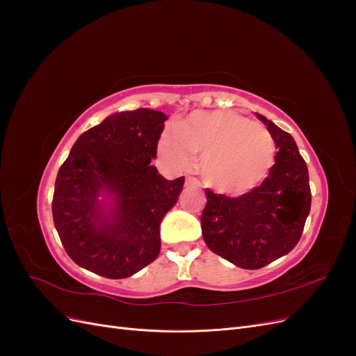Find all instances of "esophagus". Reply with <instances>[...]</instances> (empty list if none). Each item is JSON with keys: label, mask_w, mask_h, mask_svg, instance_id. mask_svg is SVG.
Masks as SVG:
<instances>
[{"label": "esophagus", "mask_w": 356, "mask_h": 356, "mask_svg": "<svg viewBox=\"0 0 356 356\" xmlns=\"http://www.w3.org/2000/svg\"><path fill=\"white\" fill-rule=\"evenodd\" d=\"M186 186H200V182L195 177H187L186 178Z\"/></svg>", "instance_id": "34e87169"}]
</instances>
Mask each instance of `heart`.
<instances>
[{
  "label": "heart",
  "instance_id": "1",
  "mask_svg": "<svg viewBox=\"0 0 356 356\" xmlns=\"http://www.w3.org/2000/svg\"><path fill=\"white\" fill-rule=\"evenodd\" d=\"M159 152L170 163L187 166L200 154L204 182L220 193L252 190L275 165L276 145L270 132L236 111H196L177 129L165 132Z\"/></svg>",
  "mask_w": 356,
  "mask_h": 356
}]
</instances>
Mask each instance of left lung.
<instances>
[{"label":"left lung","instance_id":"8db88e82","mask_svg":"<svg viewBox=\"0 0 356 356\" xmlns=\"http://www.w3.org/2000/svg\"><path fill=\"white\" fill-rule=\"evenodd\" d=\"M279 152L261 186L238 197L209 188L200 215L209 250L238 267L255 270L288 254L298 243L310 212L309 170L294 138L267 120Z\"/></svg>","mask_w":356,"mask_h":356}]
</instances>
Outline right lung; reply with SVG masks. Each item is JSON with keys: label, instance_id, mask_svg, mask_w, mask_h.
Returning <instances> with one entry per match:
<instances>
[{"label": "right lung", "instance_id": "add662e5", "mask_svg": "<svg viewBox=\"0 0 356 356\" xmlns=\"http://www.w3.org/2000/svg\"><path fill=\"white\" fill-rule=\"evenodd\" d=\"M166 118L147 108L113 114L72 145L58 172L51 213L75 264L123 279L157 258L160 222L184 186V177L168 181L149 165ZM102 191L115 195L110 219L99 211Z\"/></svg>", "mask_w": 356, "mask_h": 356}]
</instances>
